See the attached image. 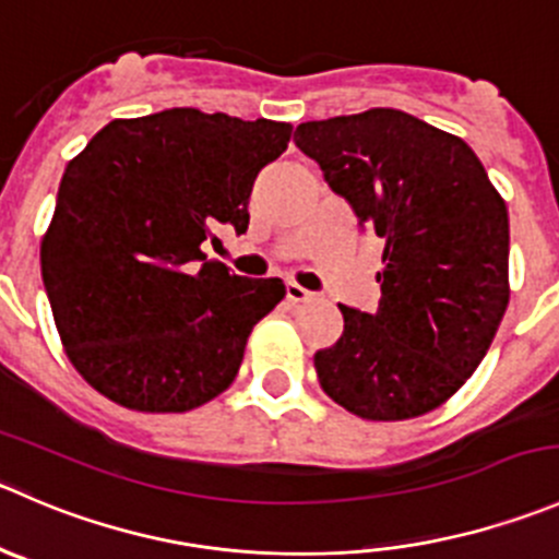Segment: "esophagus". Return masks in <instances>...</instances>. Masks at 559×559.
<instances>
[{"mask_svg":"<svg viewBox=\"0 0 559 559\" xmlns=\"http://www.w3.org/2000/svg\"><path fill=\"white\" fill-rule=\"evenodd\" d=\"M286 300H289V302H308V300H313V292L302 289L300 284L289 281V284H286Z\"/></svg>","mask_w":559,"mask_h":559,"instance_id":"34e87169","label":"esophagus"}]
</instances>
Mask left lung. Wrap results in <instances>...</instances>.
Wrapping results in <instances>:
<instances>
[{
    "instance_id": "1",
    "label": "left lung",
    "mask_w": 559,
    "mask_h": 559,
    "mask_svg": "<svg viewBox=\"0 0 559 559\" xmlns=\"http://www.w3.org/2000/svg\"><path fill=\"white\" fill-rule=\"evenodd\" d=\"M295 144L384 248L377 311L338 306L319 384L366 420L431 412L473 377L508 308L506 202L459 135L399 108L302 122Z\"/></svg>"
}]
</instances>
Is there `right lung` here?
<instances>
[{
	"label": "right lung",
	"mask_w": 559,
	"mask_h": 559,
	"mask_svg": "<svg viewBox=\"0 0 559 559\" xmlns=\"http://www.w3.org/2000/svg\"><path fill=\"white\" fill-rule=\"evenodd\" d=\"M292 124L197 108L114 119L64 169L43 284L81 377L139 412H186L237 377L253 324L286 295L202 253L248 229L253 180Z\"/></svg>",
	"instance_id": "obj_1"
}]
</instances>
